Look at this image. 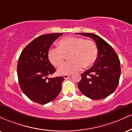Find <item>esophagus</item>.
Wrapping results in <instances>:
<instances>
[{"label":"esophagus","mask_w":132,"mask_h":132,"mask_svg":"<svg viewBox=\"0 0 132 132\" xmlns=\"http://www.w3.org/2000/svg\"><path fill=\"white\" fill-rule=\"evenodd\" d=\"M70 76V75H64V79H68V78H69V77Z\"/></svg>","instance_id":"obj_1"}]
</instances>
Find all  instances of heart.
Segmentation results:
<instances>
[{
  "label": "heart",
  "instance_id": "1",
  "mask_svg": "<svg viewBox=\"0 0 132 132\" xmlns=\"http://www.w3.org/2000/svg\"><path fill=\"white\" fill-rule=\"evenodd\" d=\"M57 46L58 48H50L48 50V57L51 64L54 67L60 68L68 55L71 60L58 69L57 72L61 75L77 72L82 68L89 69L97 60V48L91 40L68 37L59 41Z\"/></svg>",
  "mask_w": 132,
  "mask_h": 132
}]
</instances>
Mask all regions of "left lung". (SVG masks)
<instances>
[{
	"instance_id": "8db88e82",
	"label": "left lung",
	"mask_w": 132,
	"mask_h": 132,
	"mask_svg": "<svg viewBox=\"0 0 132 132\" xmlns=\"http://www.w3.org/2000/svg\"><path fill=\"white\" fill-rule=\"evenodd\" d=\"M79 34L95 41L98 56L94 66L81 74L78 88L90 99H104L112 94L119 84L121 73L120 60L112 47L99 36L89 33Z\"/></svg>"
}]
</instances>
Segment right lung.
<instances>
[{"mask_svg": "<svg viewBox=\"0 0 132 132\" xmlns=\"http://www.w3.org/2000/svg\"><path fill=\"white\" fill-rule=\"evenodd\" d=\"M63 33L41 35L22 51L17 64V76L21 90L31 101L40 104L53 101L61 91L63 76L48 78L56 72L50 62L48 52L51 45Z\"/></svg>", "mask_w": 132, "mask_h": 132, "instance_id": "add662e5", "label": "right lung"}]
</instances>
